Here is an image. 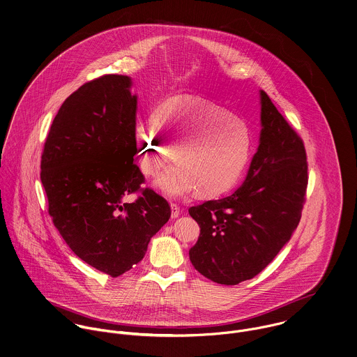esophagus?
I'll list each match as a JSON object with an SVG mask.
<instances>
[{"mask_svg":"<svg viewBox=\"0 0 357 357\" xmlns=\"http://www.w3.org/2000/svg\"><path fill=\"white\" fill-rule=\"evenodd\" d=\"M179 214H181V208L176 204H171V216L178 218Z\"/></svg>","mask_w":357,"mask_h":357,"instance_id":"obj_1","label":"esophagus"}]
</instances>
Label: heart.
I'll return each instance as SVG.
<instances>
[{
	"mask_svg": "<svg viewBox=\"0 0 357 357\" xmlns=\"http://www.w3.org/2000/svg\"><path fill=\"white\" fill-rule=\"evenodd\" d=\"M154 119L157 126H137L135 139L141 167L149 176H157L172 155L176 160L158 181L164 193L181 197L197 190L202 197H215L240 181L251 157L252 138L248 126L230 110L199 98H175L161 105Z\"/></svg>",
	"mask_w": 357,
	"mask_h": 357,
	"instance_id": "1",
	"label": "heart"
}]
</instances>
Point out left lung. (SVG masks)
Here are the masks:
<instances>
[{"instance_id":"obj_1","label":"left lung","mask_w":357,"mask_h":357,"mask_svg":"<svg viewBox=\"0 0 357 357\" xmlns=\"http://www.w3.org/2000/svg\"><path fill=\"white\" fill-rule=\"evenodd\" d=\"M259 147L230 196L189 208L200 237L192 265L214 283L236 285L261 273L298 226L307 188L302 138L261 91Z\"/></svg>"}]
</instances>
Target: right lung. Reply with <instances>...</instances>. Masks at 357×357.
<instances>
[{
  "instance_id": "add662e5",
  "label": "right lung",
  "mask_w": 357,
  "mask_h": 357,
  "mask_svg": "<svg viewBox=\"0 0 357 357\" xmlns=\"http://www.w3.org/2000/svg\"><path fill=\"white\" fill-rule=\"evenodd\" d=\"M131 78L105 74L63 102L41 154L48 214L73 252L117 278L141 262L168 222V202L144 183L138 151L137 96ZM137 194L130 204L123 199Z\"/></svg>"
}]
</instances>
